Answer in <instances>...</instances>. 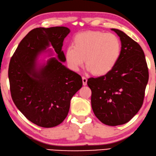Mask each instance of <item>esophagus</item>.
<instances>
[{
    "mask_svg": "<svg viewBox=\"0 0 156 156\" xmlns=\"http://www.w3.org/2000/svg\"><path fill=\"white\" fill-rule=\"evenodd\" d=\"M82 80H83V85H87V78L85 77V76H83Z\"/></svg>",
    "mask_w": 156,
    "mask_h": 156,
    "instance_id": "obj_1",
    "label": "esophagus"
}]
</instances>
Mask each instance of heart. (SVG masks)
Here are the masks:
<instances>
[{"label": "heart", "instance_id": "1", "mask_svg": "<svg viewBox=\"0 0 156 156\" xmlns=\"http://www.w3.org/2000/svg\"><path fill=\"white\" fill-rule=\"evenodd\" d=\"M121 41L117 35L100 31L80 32L73 39V46L66 49L68 64L78 71L83 64L88 71L98 76L109 73L119 61L121 55Z\"/></svg>", "mask_w": 156, "mask_h": 156}]
</instances>
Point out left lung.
<instances>
[{"mask_svg":"<svg viewBox=\"0 0 156 156\" xmlns=\"http://www.w3.org/2000/svg\"><path fill=\"white\" fill-rule=\"evenodd\" d=\"M112 30L122 42L119 61L106 75L90 78L87 83L96 117L108 126H117L130 121L141 109L149 76L141 46L121 30Z\"/></svg>","mask_w":156,"mask_h":156,"instance_id":"left-lung-1","label":"left lung"}]
</instances>
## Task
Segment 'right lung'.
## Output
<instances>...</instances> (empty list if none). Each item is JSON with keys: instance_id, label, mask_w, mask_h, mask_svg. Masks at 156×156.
<instances>
[{"instance_id": "1", "label": "right lung", "mask_w": 156, "mask_h": 156, "mask_svg": "<svg viewBox=\"0 0 156 156\" xmlns=\"http://www.w3.org/2000/svg\"><path fill=\"white\" fill-rule=\"evenodd\" d=\"M66 27H37L23 39L8 68L12 99L30 122L51 128L66 119L70 102L83 85L82 78L67 69L63 42L69 34ZM51 45L59 60L53 57L38 67L36 58Z\"/></svg>"}]
</instances>
